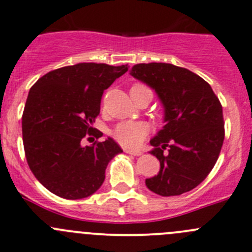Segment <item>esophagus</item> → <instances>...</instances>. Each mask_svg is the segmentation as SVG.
I'll return each mask as SVG.
<instances>
[{"mask_svg":"<svg viewBox=\"0 0 252 252\" xmlns=\"http://www.w3.org/2000/svg\"><path fill=\"white\" fill-rule=\"evenodd\" d=\"M124 152L128 153V154H131V155H142L143 154L142 150H137V149H124Z\"/></svg>","mask_w":252,"mask_h":252,"instance_id":"34e87169","label":"esophagus"}]
</instances>
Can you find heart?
<instances>
[{"instance_id":"heart-1","label":"heart","mask_w":252,"mask_h":252,"mask_svg":"<svg viewBox=\"0 0 252 252\" xmlns=\"http://www.w3.org/2000/svg\"><path fill=\"white\" fill-rule=\"evenodd\" d=\"M133 87H143L140 84H135ZM150 131L149 124L145 122L138 121H126L122 122L115 126L113 135L119 144L124 147L135 148L142 144Z\"/></svg>"}]
</instances>
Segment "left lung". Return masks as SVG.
Returning a JSON list of instances; mask_svg holds the SVG:
<instances>
[{"mask_svg":"<svg viewBox=\"0 0 252 252\" xmlns=\"http://www.w3.org/2000/svg\"><path fill=\"white\" fill-rule=\"evenodd\" d=\"M130 76L154 89L164 108L165 126L150 139V154L160 161V170L145 185L161 196L190 191L209 175L221 150V104L210 84L187 68L140 63Z\"/></svg>","mask_w":252,"mask_h":252,"instance_id":"left-lung-1","label":"left lung"}]
</instances>
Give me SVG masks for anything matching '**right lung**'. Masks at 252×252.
<instances>
[{
  "instance_id": "1",
  "label": "right lung",
  "mask_w": 252,
  "mask_h": 252,
  "mask_svg": "<svg viewBox=\"0 0 252 252\" xmlns=\"http://www.w3.org/2000/svg\"><path fill=\"white\" fill-rule=\"evenodd\" d=\"M126 70L78 63L48 72L30 89L22 115L26 159L36 179L57 196H91L102 187L108 163L123 153L112 138L91 145L83 139L87 133L103 135L93 128L103 92Z\"/></svg>"
}]
</instances>
